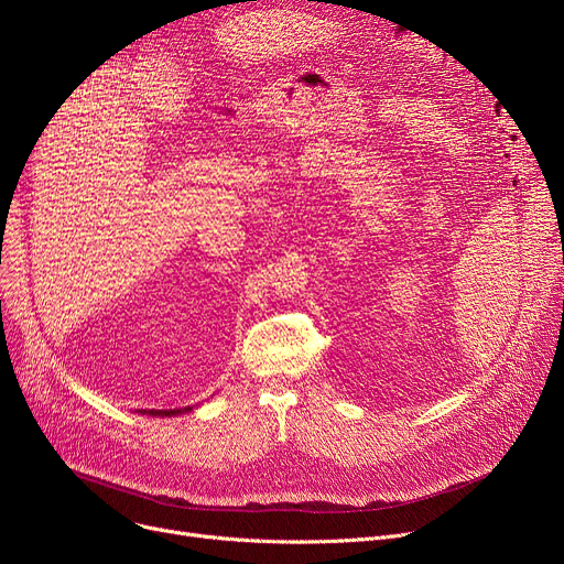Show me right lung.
<instances>
[{
    "mask_svg": "<svg viewBox=\"0 0 564 564\" xmlns=\"http://www.w3.org/2000/svg\"><path fill=\"white\" fill-rule=\"evenodd\" d=\"M185 411H189V406ZM151 413H153V416H175V413H181V409H158V411H151Z\"/></svg>",
    "mask_w": 564,
    "mask_h": 564,
    "instance_id": "1",
    "label": "right lung"
}]
</instances>
